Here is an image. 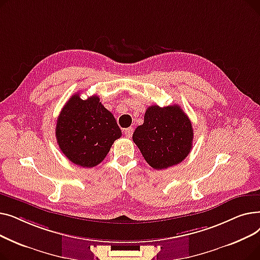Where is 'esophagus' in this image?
I'll return each mask as SVG.
<instances>
[{
	"mask_svg": "<svg viewBox=\"0 0 260 260\" xmlns=\"http://www.w3.org/2000/svg\"><path fill=\"white\" fill-rule=\"evenodd\" d=\"M133 132H134V128H133V127L125 128V129H124V135L126 136L127 138H131V137H132V135H133Z\"/></svg>",
	"mask_w": 260,
	"mask_h": 260,
	"instance_id": "esophagus-1",
	"label": "esophagus"
}]
</instances>
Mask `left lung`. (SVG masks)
<instances>
[{
	"label": "left lung",
	"mask_w": 260,
	"mask_h": 260,
	"mask_svg": "<svg viewBox=\"0 0 260 260\" xmlns=\"http://www.w3.org/2000/svg\"><path fill=\"white\" fill-rule=\"evenodd\" d=\"M192 123L179 105L149 106L144 122L133 134L145 161L155 170L168 169L184 160L193 146Z\"/></svg>",
	"instance_id": "left-lung-1"
}]
</instances>
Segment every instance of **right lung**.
<instances>
[{"mask_svg":"<svg viewBox=\"0 0 260 260\" xmlns=\"http://www.w3.org/2000/svg\"><path fill=\"white\" fill-rule=\"evenodd\" d=\"M121 135L115 117L98 95L82 100L79 92L74 94L57 120L56 138L60 149L68 160L83 168H93L102 162Z\"/></svg>","mask_w":260,"mask_h":260,"instance_id":"right-lung-1","label":"right lung"}]
</instances>
